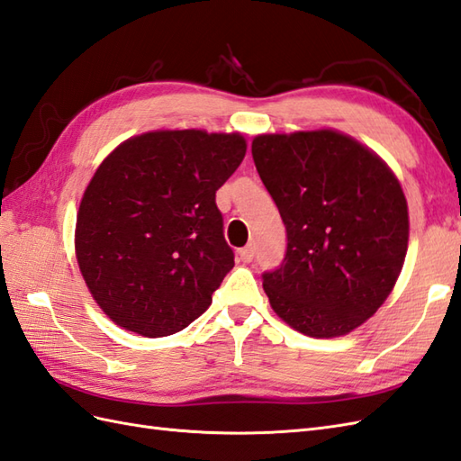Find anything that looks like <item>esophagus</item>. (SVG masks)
<instances>
[{
	"instance_id": "esophagus-1",
	"label": "esophagus",
	"mask_w": 461,
	"mask_h": 461,
	"mask_svg": "<svg viewBox=\"0 0 461 461\" xmlns=\"http://www.w3.org/2000/svg\"><path fill=\"white\" fill-rule=\"evenodd\" d=\"M253 257H255L253 248H243V249H240V259H241L243 263H251Z\"/></svg>"
}]
</instances>
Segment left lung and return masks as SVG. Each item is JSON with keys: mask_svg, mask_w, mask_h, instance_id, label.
Here are the masks:
<instances>
[{"mask_svg": "<svg viewBox=\"0 0 461 461\" xmlns=\"http://www.w3.org/2000/svg\"><path fill=\"white\" fill-rule=\"evenodd\" d=\"M251 153L286 228L279 269L263 288L285 322L310 338L349 334L377 312L409 248V206L383 160L344 133L253 139Z\"/></svg>", "mask_w": 461, "mask_h": 461, "instance_id": "left-lung-1", "label": "left lung"}]
</instances>
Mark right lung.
Here are the masks:
<instances>
[{"mask_svg": "<svg viewBox=\"0 0 461 461\" xmlns=\"http://www.w3.org/2000/svg\"><path fill=\"white\" fill-rule=\"evenodd\" d=\"M245 151L240 133L167 130L104 158L82 196L74 248L112 322L163 338L206 312L233 267L216 190Z\"/></svg>", "mask_w": 461, "mask_h": 461, "instance_id": "1", "label": "right lung"}]
</instances>
